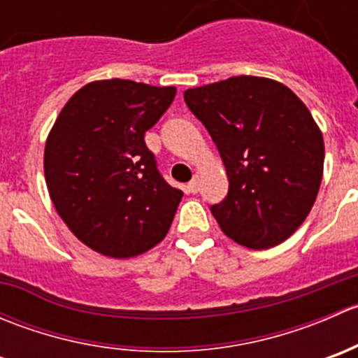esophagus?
Returning <instances> with one entry per match:
<instances>
[{
    "mask_svg": "<svg viewBox=\"0 0 358 358\" xmlns=\"http://www.w3.org/2000/svg\"><path fill=\"white\" fill-rule=\"evenodd\" d=\"M187 190H189V194H197L199 192V176H194L192 182L187 185Z\"/></svg>",
    "mask_w": 358,
    "mask_h": 358,
    "instance_id": "1",
    "label": "esophagus"
}]
</instances>
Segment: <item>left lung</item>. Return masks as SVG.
Here are the masks:
<instances>
[{"instance_id": "left-lung-1", "label": "left lung", "mask_w": 358, "mask_h": 358, "mask_svg": "<svg viewBox=\"0 0 358 358\" xmlns=\"http://www.w3.org/2000/svg\"><path fill=\"white\" fill-rule=\"evenodd\" d=\"M187 107L218 147L229 194L211 206L220 229L241 246L268 249L312 211L324 173V136L286 85L259 76L189 88Z\"/></svg>"}]
</instances>
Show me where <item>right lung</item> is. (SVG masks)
Segmentation results:
<instances>
[{
	"label": "right lung",
	"instance_id": "right-lung-1",
	"mask_svg": "<svg viewBox=\"0 0 358 358\" xmlns=\"http://www.w3.org/2000/svg\"><path fill=\"white\" fill-rule=\"evenodd\" d=\"M175 86L100 79L83 86L57 115L45 145L50 199L93 251L128 259L168 234L183 192L168 185L147 149Z\"/></svg>",
	"mask_w": 358,
	"mask_h": 358
}]
</instances>
